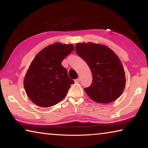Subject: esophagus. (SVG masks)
<instances>
[{"label": "esophagus", "instance_id": "34e87169", "mask_svg": "<svg viewBox=\"0 0 148 148\" xmlns=\"http://www.w3.org/2000/svg\"><path fill=\"white\" fill-rule=\"evenodd\" d=\"M79 80H80V78H79V77H78V78H77V79H76L74 80L75 83H79Z\"/></svg>", "mask_w": 148, "mask_h": 148}]
</instances>
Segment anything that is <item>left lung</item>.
<instances>
[{"mask_svg": "<svg viewBox=\"0 0 148 148\" xmlns=\"http://www.w3.org/2000/svg\"><path fill=\"white\" fill-rule=\"evenodd\" d=\"M76 51L91 69L92 84L84 88L90 98L102 104L118 99L123 92L126 79L123 66L117 55L108 47L92 42L76 44Z\"/></svg>", "mask_w": 148, "mask_h": 148, "instance_id": "1", "label": "left lung"}]
</instances>
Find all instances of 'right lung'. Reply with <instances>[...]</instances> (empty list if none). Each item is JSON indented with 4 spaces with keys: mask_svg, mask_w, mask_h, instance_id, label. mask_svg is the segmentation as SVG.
Masks as SVG:
<instances>
[{
    "mask_svg": "<svg viewBox=\"0 0 148 148\" xmlns=\"http://www.w3.org/2000/svg\"><path fill=\"white\" fill-rule=\"evenodd\" d=\"M74 49L72 44L57 42L42 49L32 60L23 84L27 96L33 103L48 108L64 98L74 81L69 78L61 62Z\"/></svg>",
    "mask_w": 148,
    "mask_h": 148,
    "instance_id": "add662e5",
    "label": "right lung"
}]
</instances>
